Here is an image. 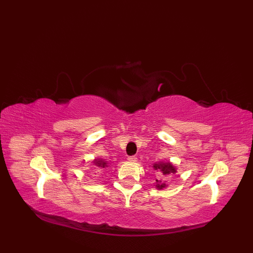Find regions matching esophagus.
I'll return each instance as SVG.
<instances>
[{"label":"esophagus","instance_id":"1","mask_svg":"<svg viewBox=\"0 0 253 253\" xmlns=\"http://www.w3.org/2000/svg\"><path fill=\"white\" fill-rule=\"evenodd\" d=\"M128 161H129V162H131V163H135V162H137V158L136 157H129V158H128Z\"/></svg>","mask_w":253,"mask_h":253}]
</instances>
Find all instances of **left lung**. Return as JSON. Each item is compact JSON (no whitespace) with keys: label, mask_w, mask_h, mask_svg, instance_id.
<instances>
[{"label":"left lung","mask_w":253,"mask_h":253,"mask_svg":"<svg viewBox=\"0 0 253 253\" xmlns=\"http://www.w3.org/2000/svg\"><path fill=\"white\" fill-rule=\"evenodd\" d=\"M153 169L155 170H159L163 178H168L169 175L175 174L177 171L176 166L173 165V163H170L169 161H168V162H163V161L155 162L153 164ZM154 186L158 190H162L168 187V182H166V180H164V179H157V182H155Z\"/></svg>","instance_id":"8db88e82"}]
</instances>
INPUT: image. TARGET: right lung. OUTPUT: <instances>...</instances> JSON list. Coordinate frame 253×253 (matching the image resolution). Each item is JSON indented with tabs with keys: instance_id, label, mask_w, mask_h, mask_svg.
I'll return each mask as SVG.
<instances>
[{
	"instance_id": "obj_1",
	"label": "right lung",
	"mask_w": 253,
	"mask_h": 253,
	"mask_svg": "<svg viewBox=\"0 0 253 253\" xmlns=\"http://www.w3.org/2000/svg\"><path fill=\"white\" fill-rule=\"evenodd\" d=\"M92 163H93L95 166H98V168H100V169L107 168L106 161L103 160V159H101V158H95V159L92 161Z\"/></svg>"
}]
</instances>
